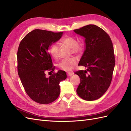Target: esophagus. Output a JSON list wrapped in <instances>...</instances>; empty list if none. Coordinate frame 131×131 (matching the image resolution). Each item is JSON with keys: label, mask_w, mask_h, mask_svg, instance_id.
Wrapping results in <instances>:
<instances>
[{"label": "esophagus", "mask_w": 131, "mask_h": 131, "mask_svg": "<svg viewBox=\"0 0 131 131\" xmlns=\"http://www.w3.org/2000/svg\"><path fill=\"white\" fill-rule=\"evenodd\" d=\"M73 74H74L73 73H67V75H68V77L72 76V75H73Z\"/></svg>", "instance_id": "1"}]
</instances>
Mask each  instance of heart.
<instances>
[{"instance_id": "heart-1", "label": "heart", "mask_w": 131, "mask_h": 131, "mask_svg": "<svg viewBox=\"0 0 131 131\" xmlns=\"http://www.w3.org/2000/svg\"><path fill=\"white\" fill-rule=\"evenodd\" d=\"M62 42L67 46H68L70 49L72 50V52L73 53H77L80 52L81 49L79 47L78 41L76 39L68 37L63 39ZM59 47L56 43H53L51 45L49 50V52L50 54L54 58H56L58 57V54ZM77 60L75 58H72L69 59L63 60L59 63L58 67L61 69L66 71V72H70L72 71L74 66L76 65Z\"/></svg>"}]
</instances>
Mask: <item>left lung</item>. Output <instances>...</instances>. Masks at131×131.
<instances>
[{
    "label": "left lung",
    "mask_w": 131,
    "mask_h": 131,
    "mask_svg": "<svg viewBox=\"0 0 131 131\" xmlns=\"http://www.w3.org/2000/svg\"><path fill=\"white\" fill-rule=\"evenodd\" d=\"M74 31L85 38V49L78 66L87 68L75 73L81 80L77 92L83 100H96L105 93L112 80L115 63L113 43L109 35L96 25Z\"/></svg>",
    "instance_id": "obj_1"
}]
</instances>
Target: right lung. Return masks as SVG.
I'll return each mask as SVG.
<instances>
[{
    "label": "right lung",
    "instance_id": "right-lung-1",
    "mask_svg": "<svg viewBox=\"0 0 131 131\" xmlns=\"http://www.w3.org/2000/svg\"><path fill=\"white\" fill-rule=\"evenodd\" d=\"M62 35L63 32L34 29L28 33L19 45V77L27 94L38 103L49 104L56 100L60 93L59 82L67 78V74L63 70H58L48 78L45 73L48 69L53 71L54 67L48 50Z\"/></svg>",
    "mask_w": 131,
    "mask_h": 131
}]
</instances>
